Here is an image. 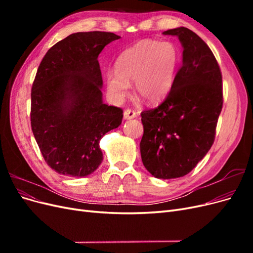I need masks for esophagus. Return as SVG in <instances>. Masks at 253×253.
Instances as JSON below:
<instances>
[{
  "label": "esophagus",
  "instance_id": "1",
  "mask_svg": "<svg viewBox=\"0 0 253 253\" xmlns=\"http://www.w3.org/2000/svg\"><path fill=\"white\" fill-rule=\"evenodd\" d=\"M124 117H125V119H126V120L133 119V118L136 117V113H135L133 110L126 109V110L124 112Z\"/></svg>",
  "mask_w": 253,
  "mask_h": 253
}]
</instances>
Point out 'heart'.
<instances>
[{"label": "heart", "instance_id": "b5f03b06", "mask_svg": "<svg viewBox=\"0 0 253 253\" xmlns=\"http://www.w3.org/2000/svg\"><path fill=\"white\" fill-rule=\"evenodd\" d=\"M179 62V52L172 42L145 39L122 51L116 71L106 74L110 95L121 100L134 81L136 93L148 102H157L171 90Z\"/></svg>", "mask_w": 253, "mask_h": 253}]
</instances>
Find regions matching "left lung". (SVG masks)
<instances>
[{
	"label": "left lung",
	"mask_w": 253,
	"mask_h": 253,
	"mask_svg": "<svg viewBox=\"0 0 253 253\" xmlns=\"http://www.w3.org/2000/svg\"><path fill=\"white\" fill-rule=\"evenodd\" d=\"M182 46V65L156 109L143 111L142 164L154 177L178 178L192 171L212 147L223 108L221 74L213 52L186 27L169 29Z\"/></svg>",
	"instance_id": "left-lung-1"
}]
</instances>
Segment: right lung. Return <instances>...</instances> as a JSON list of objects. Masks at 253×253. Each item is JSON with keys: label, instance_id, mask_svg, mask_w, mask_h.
<instances>
[{"label": "right lung", "instance_id": "1", "mask_svg": "<svg viewBox=\"0 0 253 253\" xmlns=\"http://www.w3.org/2000/svg\"><path fill=\"white\" fill-rule=\"evenodd\" d=\"M120 39L113 33H75L48 49L32 88L30 121L46 164L84 177L103 159L100 139L121 125L124 111L104 104L99 53Z\"/></svg>", "mask_w": 253, "mask_h": 253}]
</instances>
